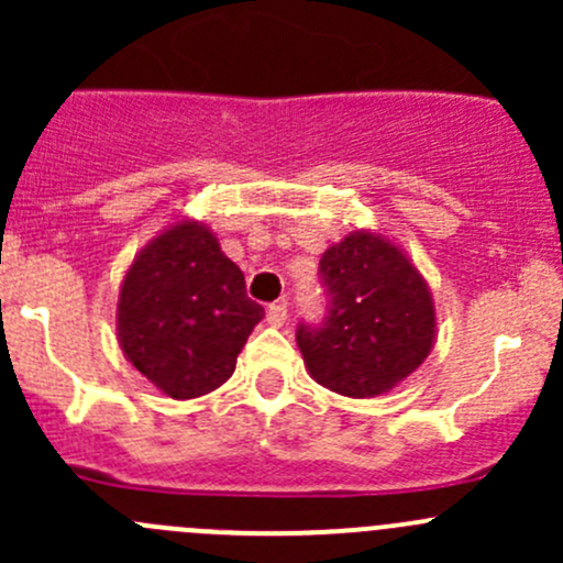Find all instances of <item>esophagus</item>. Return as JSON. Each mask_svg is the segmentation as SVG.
Returning <instances> with one entry per match:
<instances>
[{
	"label": "esophagus",
	"mask_w": 563,
	"mask_h": 563,
	"mask_svg": "<svg viewBox=\"0 0 563 563\" xmlns=\"http://www.w3.org/2000/svg\"><path fill=\"white\" fill-rule=\"evenodd\" d=\"M288 318V305L286 302H275L266 308V321L272 323V327H283Z\"/></svg>",
	"instance_id": "34e87169"
}]
</instances>
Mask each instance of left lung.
Masks as SVG:
<instances>
[{
    "label": "left lung",
    "mask_w": 563,
    "mask_h": 563,
    "mask_svg": "<svg viewBox=\"0 0 563 563\" xmlns=\"http://www.w3.org/2000/svg\"><path fill=\"white\" fill-rule=\"evenodd\" d=\"M318 272L329 316L297 329L310 378L345 397H376L406 382L435 343L433 294L406 250L356 229L323 250Z\"/></svg>",
    "instance_id": "obj_1"
}]
</instances>
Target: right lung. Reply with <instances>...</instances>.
<instances>
[{
    "label": "right lung",
    "mask_w": 563,
    "mask_h": 563,
    "mask_svg": "<svg viewBox=\"0 0 563 563\" xmlns=\"http://www.w3.org/2000/svg\"><path fill=\"white\" fill-rule=\"evenodd\" d=\"M264 308L207 223L181 218L124 272L117 338L124 360L163 395L192 400L231 378Z\"/></svg>",
    "instance_id": "1"
}]
</instances>
